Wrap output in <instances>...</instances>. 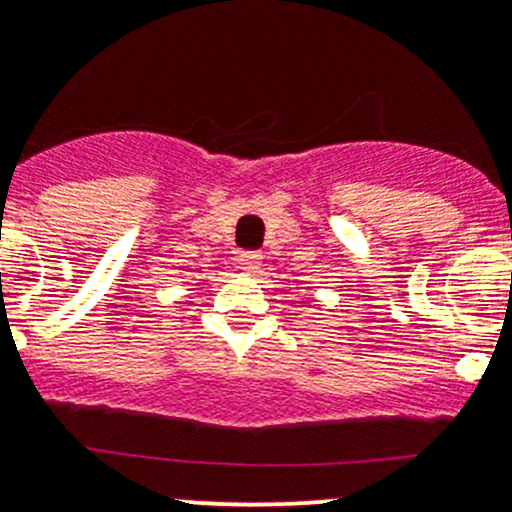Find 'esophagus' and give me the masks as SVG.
Returning <instances> with one entry per match:
<instances>
[{
	"instance_id": "obj_1",
	"label": "esophagus",
	"mask_w": 512,
	"mask_h": 512,
	"mask_svg": "<svg viewBox=\"0 0 512 512\" xmlns=\"http://www.w3.org/2000/svg\"><path fill=\"white\" fill-rule=\"evenodd\" d=\"M237 262H240V270L260 272L262 255H260V252H240V255H237Z\"/></svg>"
}]
</instances>
